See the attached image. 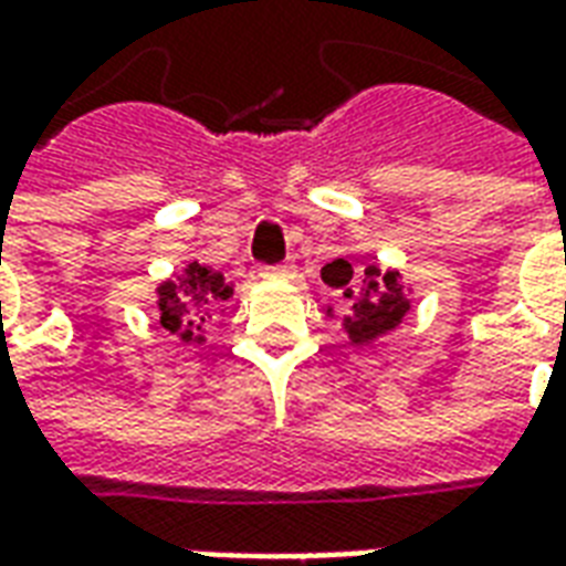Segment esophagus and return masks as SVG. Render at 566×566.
<instances>
[{
	"mask_svg": "<svg viewBox=\"0 0 566 566\" xmlns=\"http://www.w3.org/2000/svg\"><path fill=\"white\" fill-rule=\"evenodd\" d=\"M291 272H294V266L279 263V266H263V270H260V275H263V279H284V275H291Z\"/></svg>",
	"mask_w": 566,
	"mask_h": 566,
	"instance_id": "1",
	"label": "esophagus"
}]
</instances>
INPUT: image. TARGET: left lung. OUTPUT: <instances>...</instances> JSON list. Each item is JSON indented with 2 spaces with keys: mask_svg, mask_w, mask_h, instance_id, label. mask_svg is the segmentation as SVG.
<instances>
[{
  "mask_svg": "<svg viewBox=\"0 0 566 566\" xmlns=\"http://www.w3.org/2000/svg\"><path fill=\"white\" fill-rule=\"evenodd\" d=\"M321 279H324V284H331L333 291H339L352 308L343 318V327L352 345L376 343L379 336L391 333L409 312L403 275L397 270H379L376 263L367 266L364 279H360V294L355 291V270L343 258L327 263L321 270ZM327 315H331V308H327Z\"/></svg>",
  "mask_w": 566,
  "mask_h": 566,
  "instance_id": "8db88e82",
  "label": "left lung"
}]
</instances>
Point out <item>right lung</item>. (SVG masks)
<instances>
[{
	"mask_svg": "<svg viewBox=\"0 0 566 566\" xmlns=\"http://www.w3.org/2000/svg\"><path fill=\"white\" fill-rule=\"evenodd\" d=\"M233 296V284L221 272L202 263H187L175 282L157 287V308H160L163 331L178 336L181 343H206V324L211 315Z\"/></svg>",
	"mask_w": 566,
	"mask_h": 566,
	"instance_id": "1",
	"label": "right lung"
}]
</instances>
